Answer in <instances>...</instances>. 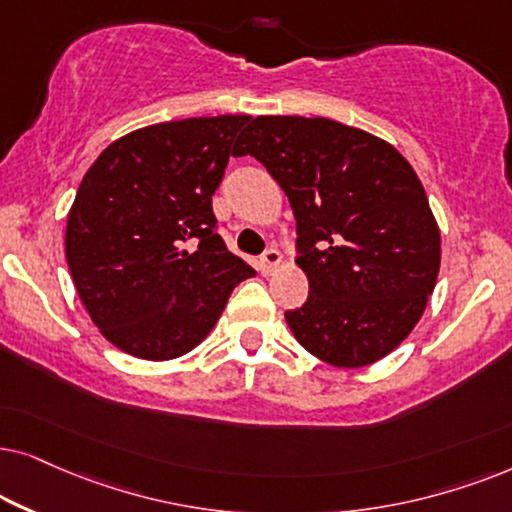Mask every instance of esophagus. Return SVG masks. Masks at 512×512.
Listing matches in <instances>:
<instances>
[{"label": "esophagus", "instance_id": "34e87169", "mask_svg": "<svg viewBox=\"0 0 512 512\" xmlns=\"http://www.w3.org/2000/svg\"><path fill=\"white\" fill-rule=\"evenodd\" d=\"M281 260H283V257H281V252L274 250V248L267 250V252H264V255H262V260H260V271H262L264 276L274 274L278 264H281Z\"/></svg>", "mask_w": 512, "mask_h": 512}]
</instances>
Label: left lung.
<instances>
[{
	"instance_id": "obj_1",
	"label": "left lung",
	"mask_w": 512,
	"mask_h": 512,
	"mask_svg": "<svg viewBox=\"0 0 512 512\" xmlns=\"http://www.w3.org/2000/svg\"><path fill=\"white\" fill-rule=\"evenodd\" d=\"M255 156L288 196L309 297L292 335L335 367L388 356L424 316L440 229L410 161L377 135L325 117H257L236 156Z\"/></svg>"
}]
</instances>
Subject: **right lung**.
Listing matches in <instances>:
<instances>
[{
  "label": "right lung",
  "mask_w": 512,
  "mask_h": 512,
  "mask_svg": "<svg viewBox=\"0 0 512 512\" xmlns=\"http://www.w3.org/2000/svg\"><path fill=\"white\" fill-rule=\"evenodd\" d=\"M245 114L163 121L114 140L81 180L65 255L81 304L128 356L199 346L231 290L255 276L217 234L220 187Z\"/></svg>",
  "instance_id": "right-lung-1"
}]
</instances>
